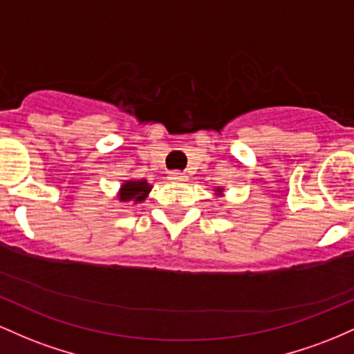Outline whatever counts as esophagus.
<instances>
[{
  "mask_svg": "<svg viewBox=\"0 0 354 354\" xmlns=\"http://www.w3.org/2000/svg\"><path fill=\"white\" fill-rule=\"evenodd\" d=\"M169 178H170V180H174V182H185L189 177L185 176L184 172H170Z\"/></svg>",
  "mask_w": 354,
  "mask_h": 354,
  "instance_id": "1",
  "label": "esophagus"
}]
</instances>
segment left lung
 Listing matches in <instances>:
<instances>
[{"mask_svg": "<svg viewBox=\"0 0 354 354\" xmlns=\"http://www.w3.org/2000/svg\"><path fill=\"white\" fill-rule=\"evenodd\" d=\"M224 194V187H216V196H222Z\"/></svg>", "mask_w": 354, "mask_h": 354, "instance_id": "1", "label": "left lung"}]
</instances>
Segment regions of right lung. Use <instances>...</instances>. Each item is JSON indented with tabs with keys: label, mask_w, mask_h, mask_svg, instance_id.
Here are the masks:
<instances>
[{
	"label": "right lung",
	"mask_w": 354,
	"mask_h": 354,
	"mask_svg": "<svg viewBox=\"0 0 354 354\" xmlns=\"http://www.w3.org/2000/svg\"><path fill=\"white\" fill-rule=\"evenodd\" d=\"M153 185L149 184L145 178H129L120 184L117 192V201L132 202V204H142L149 197Z\"/></svg>",
	"instance_id": "right-lung-1"
}]
</instances>
